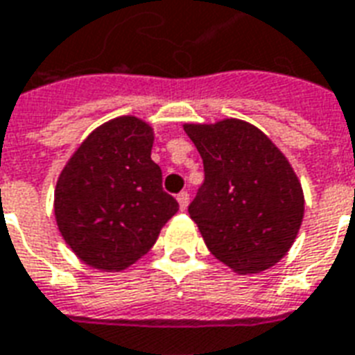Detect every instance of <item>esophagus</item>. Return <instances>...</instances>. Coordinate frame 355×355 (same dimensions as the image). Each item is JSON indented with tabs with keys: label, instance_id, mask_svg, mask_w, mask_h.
<instances>
[{
	"label": "esophagus",
	"instance_id": "34e87169",
	"mask_svg": "<svg viewBox=\"0 0 355 355\" xmlns=\"http://www.w3.org/2000/svg\"><path fill=\"white\" fill-rule=\"evenodd\" d=\"M177 201L178 205H180V209L186 211V207L190 205V193H188V191H180V193L177 196Z\"/></svg>",
	"mask_w": 355,
	"mask_h": 355
}]
</instances>
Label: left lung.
Wrapping results in <instances>:
<instances>
[{
  "label": "left lung",
  "mask_w": 355,
  "mask_h": 355,
  "mask_svg": "<svg viewBox=\"0 0 355 355\" xmlns=\"http://www.w3.org/2000/svg\"><path fill=\"white\" fill-rule=\"evenodd\" d=\"M205 180L188 207L207 248L239 275L284 258L303 222V188L271 139L237 118L184 124Z\"/></svg>",
  "instance_id": "1"
}]
</instances>
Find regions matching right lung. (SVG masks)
<instances>
[{
    "mask_svg": "<svg viewBox=\"0 0 355 355\" xmlns=\"http://www.w3.org/2000/svg\"><path fill=\"white\" fill-rule=\"evenodd\" d=\"M154 131L137 116H118L84 139L54 190L58 230L80 261L124 271L143 258L178 211L150 157Z\"/></svg>",
    "mask_w": 355,
    "mask_h": 355,
    "instance_id": "right-lung-1",
    "label": "right lung"
}]
</instances>
